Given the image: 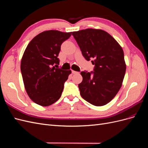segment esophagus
Listing matches in <instances>:
<instances>
[{"label":"esophagus","instance_id":"obj_1","mask_svg":"<svg viewBox=\"0 0 148 148\" xmlns=\"http://www.w3.org/2000/svg\"><path fill=\"white\" fill-rule=\"evenodd\" d=\"M71 73H72L73 74H76V73H78V72H77V71H75L74 70H71Z\"/></svg>","mask_w":148,"mask_h":148}]
</instances>
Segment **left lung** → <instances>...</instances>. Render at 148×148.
<instances>
[{
	"mask_svg": "<svg viewBox=\"0 0 148 148\" xmlns=\"http://www.w3.org/2000/svg\"><path fill=\"white\" fill-rule=\"evenodd\" d=\"M72 35L85 59L91 60L95 65L91 72H81L80 95L94 106H104L122 86L126 71L123 49L114 38L101 29H83Z\"/></svg>",
	"mask_w": 148,
	"mask_h": 148,
	"instance_id": "8db88e82",
	"label": "left lung"
}]
</instances>
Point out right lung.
<instances>
[{
	"label": "right lung",
	"instance_id": "add662e5",
	"mask_svg": "<svg viewBox=\"0 0 148 148\" xmlns=\"http://www.w3.org/2000/svg\"><path fill=\"white\" fill-rule=\"evenodd\" d=\"M71 33L57 30L42 32L26 48L21 62V72L28 95L36 104L48 106L60 97L71 70L59 68L58 56L62 44Z\"/></svg>",
	"mask_w": 148,
	"mask_h": 148
}]
</instances>
